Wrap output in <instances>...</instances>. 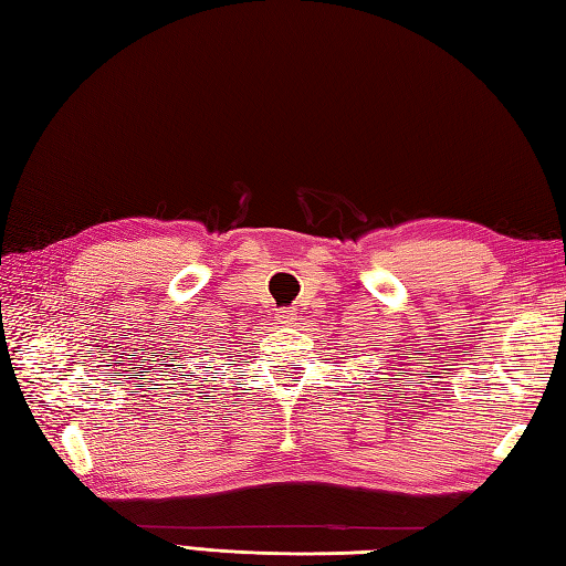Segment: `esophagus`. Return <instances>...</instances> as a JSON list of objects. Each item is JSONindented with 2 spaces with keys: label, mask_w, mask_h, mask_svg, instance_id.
I'll list each match as a JSON object with an SVG mask.
<instances>
[{
  "label": "esophagus",
  "mask_w": 566,
  "mask_h": 566,
  "mask_svg": "<svg viewBox=\"0 0 566 566\" xmlns=\"http://www.w3.org/2000/svg\"><path fill=\"white\" fill-rule=\"evenodd\" d=\"M274 321L286 323V326H290V323L296 321V314H294V311H290V308H280V311H274Z\"/></svg>",
  "instance_id": "esophagus-1"
}]
</instances>
